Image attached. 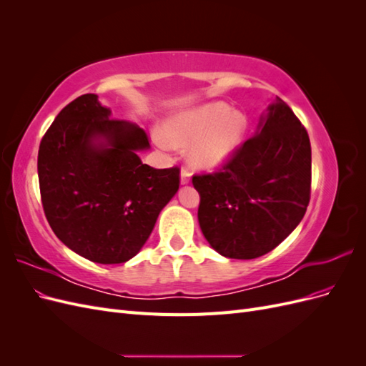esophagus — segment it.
<instances>
[{"mask_svg":"<svg viewBox=\"0 0 366 366\" xmlns=\"http://www.w3.org/2000/svg\"><path fill=\"white\" fill-rule=\"evenodd\" d=\"M191 180V171L189 168H186V166H183L182 168V172H180V182L182 184H187Z\"/></svg>","mask_w":366,"mask_h":366,"instance_id":"1","label":"esophagus"}]
</instances>
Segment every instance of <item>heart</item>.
<instances>
[{
  "mask_svg": "<svg viewBox=\"0 0 366 366\" xmlns=\"http://www.w3.org/2000/svg\"><path fill=\"white\" fill-rule=\"evenodd\" d=\"M166 136L154 134L162 149L187 147L195 168L215 169L239 148L247 131V119L224 102H209L166 120Z\"/></svg>",
  "mask_w": 366,
  "mask_h": 366,
  "instance_id": "b5f03b06",
  "label": "heart"
}]
</instances>
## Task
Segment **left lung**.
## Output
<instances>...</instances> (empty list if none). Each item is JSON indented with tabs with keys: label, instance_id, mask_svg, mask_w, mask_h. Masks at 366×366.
I'll list each match as a JSON object with an SVG mask.
<instances>
[{
	"label": "left lung",
	"instance_id": "1",
	"mask_svg": "<svg viewBox=\"0 0 366 366\" xmlns=\"http://www.w3.org/2000/svg\"><path fill=\"white\" fill-rule=\"evenodd\" d=\"M247 139L221 168L195 174L198 223L219 254L253 259L269 253L301 223L312 191L307 129L276 97Z\"/></svg>",
	"mask_w": 366,
	"mask_h": 366
}]
</instances>
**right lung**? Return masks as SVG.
Returning a JSON list of instances; mask_svg holds the SVG:
<instances>
[{"instance_id": "obj_1", "label": "right lung", "mask_w": 366, "mask_h": 366, "mask_svg": "<svg viewBox=\"0 0 366 366\" xmlns=\"http://www.w3.org/2000/svg\"><path fill=\"white\" fill-rule=\"evenodd\" d=\"M82 94L53 120L38 152L44 214L65 246L99 264L136 257L179 191L180 168L142 163L147 132Z\"/></svg>"}]
</instances>
